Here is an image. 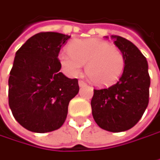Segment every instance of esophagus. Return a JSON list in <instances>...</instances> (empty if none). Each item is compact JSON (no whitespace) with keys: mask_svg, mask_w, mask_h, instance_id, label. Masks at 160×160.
<instances>
[{"mask_svg":"<svg viewBox=\"0 0 160 160\" xmlns=\"http://www.w3.org/2000/svg\"><path fill=\"white\" fill-rule=\"evenodd\" d=\"M78 84H79V87H80V88H83V87H86V86H87V83L84 82L83 80H80V81L78 82Z\"/></svg>","mask_w":160,"mask_h":160,"instance_id":"obj_1","label":"esophagus"}]
</instances>
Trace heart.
I'll return each instance as SVG.
<instances>
[{
    "mask_svg": "<svg viewBox=\"0 0 160 160\" xmlns=\"http://www.w3.org/2000/svg\"><path fill=\"white\" fill-rule=\"evenodd\" d=\"M69 51H62L58 60L69 76L75 77L86 64V73L90 82L99 87L116 83L125 67L124 55L116 45L101 39L73 40Z\"/></svg>",
    "mask_w": 160,
    "mask_h": 160,
    "instance_id": "b5f03b06",
    "label": "heart"
}]
</instances>
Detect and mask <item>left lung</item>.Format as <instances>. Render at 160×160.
<instances>
[{
	"instance_id": "obj_1",
	"label": "left lung",
	"mask_w": 160,
	"mask_h": 160,
	"mask_svg": "<svg viewBox=\"0 0 160 160\" xmlns=\"http://www.w3.org/2000/svg\"><path fill=\"white\" fill-rule=\"evenodd\" d=\"M111 38L124 55V71L117 84L94 89L91 108L100 128L121 132L134 127L142 117L149 102L150 76L147 60L135 44L118 35Z\"/></svg>"
}]
</instances>
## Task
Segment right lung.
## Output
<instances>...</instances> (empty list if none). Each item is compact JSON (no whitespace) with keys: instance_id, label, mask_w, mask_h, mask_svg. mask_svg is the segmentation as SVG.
Returning <instances> with one entry per match:
<instances>
[{"instance_id":"1","label":"right lung","mask_w":160,"mask_h":160,"mask_svg":"<svg viewBox=\"0 0 160 160\" xmlns=\"http://www.w3.org/2000/svg\"><path fill=\"white\" fill-rule=\"evenodd\" d=\"M71 38L58 32H40L17 51L8 80L9 106L26 129L44 133L65 122L70 101L78 91V80L59 72L60 48Z\"/></svg>"}]
</instances>
